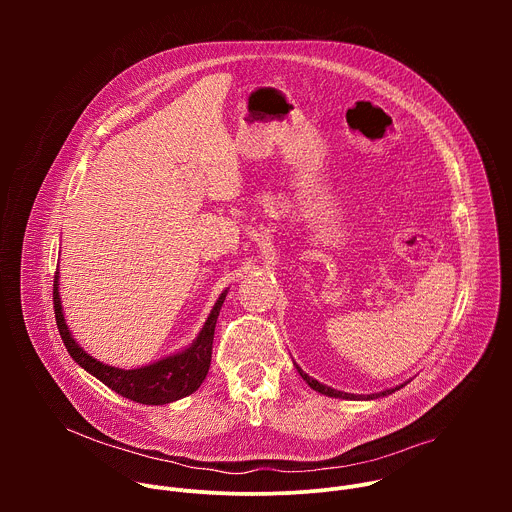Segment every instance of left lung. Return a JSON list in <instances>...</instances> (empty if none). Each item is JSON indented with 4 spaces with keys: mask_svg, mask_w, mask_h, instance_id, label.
I'll use <instances>...</instances> for the list:
<instances>
[{
    "mask_svg": "<svg viewBox=\"0 0 512 512\" xmlns=\"http://www.w3.org/2000/svg\"><path fill=\"white\" fill-rule=\"evenodd\" d=\"M296 364V362H294ZM296 369H298V373H300V377L314 389V391H318V393H322V395H326V397H334V399H348V401H371V399H379V397H387V395H391V393H395V391H399L403 385H407L409 381H405L403 385H397V387H393V389H385V391H381V393H371V395H354V393H344V391H338V389H332V387H328V385H324V383H320V381H316V379H312V377H308L298 364H296Z\"/></svg>",
    "mask_w": 512,
    "mask_h": 512,
    "instance_id": "8db88e82",
    "label": "left lung"
}]
</instances>
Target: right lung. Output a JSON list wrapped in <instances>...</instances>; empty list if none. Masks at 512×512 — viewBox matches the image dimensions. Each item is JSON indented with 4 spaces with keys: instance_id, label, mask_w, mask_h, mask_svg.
Returning <instances> with one entry per match:
<instances>
[{
    "instance_id": "right-lung-1",
    "label": "right lung",
    "mask_w": 512,
    "mask_h": 512,
    "mask_svg": "<svg viewBox=\"0 0 512 512\" xmlns=\"http://www.w3.org/2000/svg\"><path fill=\"white\" fill-rule=\"evenodd\" d=\"M58 273L60 271L56 269L54 294H52L56 326L72 360H75L79 367H83L89 375L97 377L103 385H107L111 391L119 393L121 397L141 405L174 403L182 397L192 395L202 385L210 369L216 318H218V312H221V306L225 304L229 289H225L223 294L218 296L202 330L198 332V336L192 340L190 346L170 356H164L152 364H145V367H139V369H119V367H109V364L93 358L87 350L81 348V344L75 338H72V332L68 330L64 312H62Z\"/></svg>"
}]
</instances>
